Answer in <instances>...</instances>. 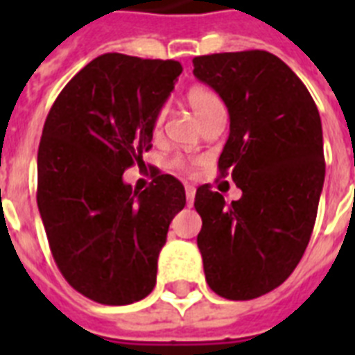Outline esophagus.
<instances>
[{
    "instance_id": "obj_1",
    "label": "esophagus",
    "mask_w": 355,
    "mask_h": 355,
    "mask_svg": "<svg viewBox=\"0 0 355 355\" xmlns=\"http://www.w3.org/2000/svg\"><path fill=\"white\" fill-rule=\"evenodd\" d=\"M186 199H188V206L193 205V199H195V188H193V186H186Z\"/></svg>"
}]
</instances>
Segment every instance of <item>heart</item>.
Wrapping results in <instances>:
<instances>
[{
    "instance_id": "1",
    "label": "heart",
    "mask_w": 355,
    "mask_h": 355,
    "mask_svg": "<svg viewBox=\"0 0 355 355\" xmlns=\"http://www.w3.org/2000/svg\"><path fill=\"white\" fill-rule=\"evenodd\" d=\"M186 99H188L189 108L193 110V114L197 116L199 121L205 118L206 114H210L214 108L223 107L221 99H219L214 92L208 90V88H202V86H193V88L188 92V97H186ZM162 121H164V110H158V114H156L155 118V128H160ZM173 164H175V167H180V169L186 167L182 158H177Z\"/></svg>"
}]
</instances>
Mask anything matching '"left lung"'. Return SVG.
Instances as JSON below:
<instances>
[{"label":"left lung","instance_id":"left-lung-1","mask_svg":"<svg viewBox=\"0 0 355 355\" xmlns=\"http://www.w3.org/2000/svg\"><path fill=\"white\" fill-rule=\"evenodd\" d=\"M193 75L227 105L230 134L217 166L243 191L230 205L208 184L195 193L206 282L219 297L252 300L289 278L313 232L326 171L319 110L269 51L195 57Z\"/></svg>","mask_w":355,"mask_h":355}]
</instances>
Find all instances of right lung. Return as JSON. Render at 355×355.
<instances>
[{
	"mask_svg": "<svg viewBox=\"0 0 355 355\" xmlns=\"http://www.w3.org/2000/svg\"><path fill=\"white\" fill-rule=\"evenodd\" d=\"M182 73L177 60L107 53L86 64L53 103L38 147L36 202L53 259L94 302H138L156 284L184 186L156 173L132 191L123 173L145 166L155 118Z\"/></svg>",
	"mask_w": 355,
	"mask_h": 355,
	"instance_id": "obj_1",
	"label": "right lung"
}]
</instances>
